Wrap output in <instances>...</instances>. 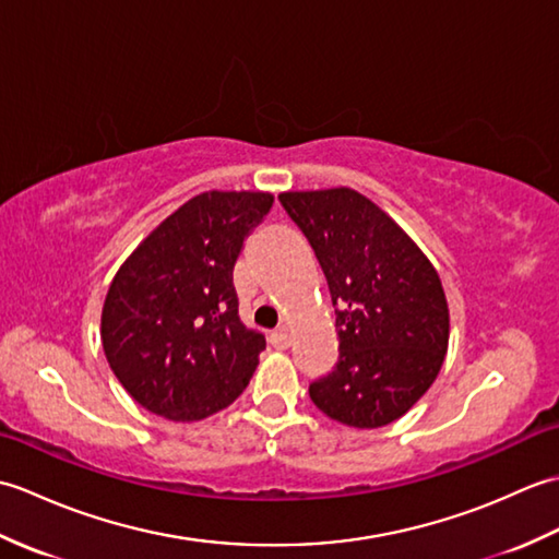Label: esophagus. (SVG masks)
<instances>
[{
    "label": "esophagus",
    "mask_w": 559,
    "mask_h": 559,
    "mask_svg": "<svg viewBox=\"0 0 559 559\" xmlns=\"http://www.w3.org/2000/svg\"><path fill=\"white\" fill-rule=\"evenodd\" d=\"M269 343H271L273 348H278V350L288 348V346H290V336H288V331H286V329L273 331V334H269Z\"/></svg>",
    "instance_id": "esophagus-1"
}]
</instances>
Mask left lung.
<instances>
[{
	"label": "left lung",
	"instance_id": "left-lung-1",
	"mask_svg": "<svg viewBox=\"0 0 559 559\" xmlns=\"http://www.w3.org/2000/svg\"><path fill=\"white\" fill-rule=\"evenodd\" d=\"M322 266L336 312L338 360L310 384L343 425L382 427L418 401L444 362L442 283L411 237L348 187L278 197Z\"/></svg>",
	"mask_w": 559,
	"mask_h": 559
}]
</instances>
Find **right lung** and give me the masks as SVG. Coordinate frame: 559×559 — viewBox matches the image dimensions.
Wrapping results in <instances>:
<instances>
[{
    "label": "right lung",
    "mask_w": 559,
    "mask_h": 559,
    "mask_svg": "<svg viewBox=\"0 0 559 559\" xmlns=\"http://www.w3.org/2000/svg\"><path fill=\"white\" fill-rule=\"evenodd\" d=\"M271 206L264 192L199 194L117 271L103 305V350L146 411L201 420L249 384L266 341L237 314L233 269Z\"/></svg>",
    "instance_id": "right-lung-1"
}]
</instances>
